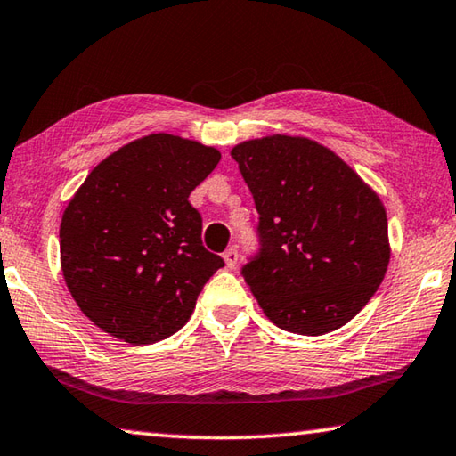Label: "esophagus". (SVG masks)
<instances>
[{
    "instance_id": "obj_1",
    "label": "esophagus",
    "mask_w": 456,
    "mask_h": 456,
    "mask_svg": "<svg viewBox=\"0 0 456 456\" xmlns=\"http://www.w3.org/2000/svg\"><path fill=\"white\" fill-rule=\"evenodd\" d=\"M223 257H225L227 267L233 269L237 265V261H239V251L235 249V247H231V249H227L225 253H223Z\"/></svg>"
}]
</instances>
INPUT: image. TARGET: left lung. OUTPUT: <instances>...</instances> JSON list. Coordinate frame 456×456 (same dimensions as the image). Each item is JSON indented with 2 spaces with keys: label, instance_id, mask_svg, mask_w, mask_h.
Listing matches in <instances>:
<instances>
[{
  "label": "left lung",
  "instance_id": "obj_1",
  "mask_svg": "<svg viewBox=\"0 0 456 456\" xmlns=\"http://www.w3.org/2000/svg\"><path fill=\"white\" fill-rule=\"evenodd\" d=\"M231 157L259 213V249L241 275L261 310L291 334L342 328L388 267L380 199L342 159L307 138H259L237 144Z\"/></svg>",
  "mask_w": 456,
  "mask_h": 456
}]
</instances>
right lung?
<instances>
[{"label": "right lung", "mask_w": 456, "mask_h": 456, "mask_svg": "<svg viewBox=\"0 0 456 456\" xmlns=\"http://www.w3.org/2000/svg\"><path fill=\"white\" fill-rule=\"evenodd\" d=\"M221 160L173 134L122 146L88 175L60 225L61 272L74 302L108 334L154 344L179 331L225 265L200 239L189 195Z\"/></svg>", "instance_id": "1"}]
</instances>
